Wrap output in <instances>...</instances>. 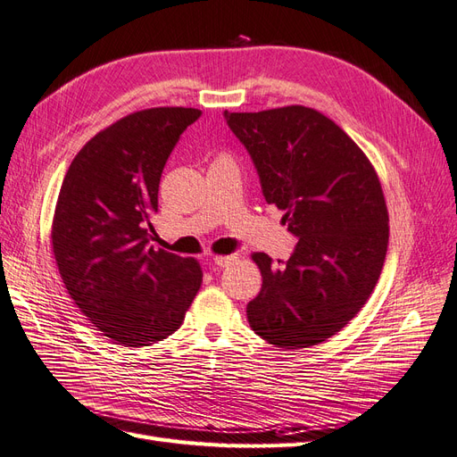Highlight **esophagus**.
Listing matches in <instances>:
<instances>
[{"label":"esophagus","instance_id":"1","mask_svg":"<svg viewBox=\"0 0 457 457\" xmlns=\"http://www.w3.org/2000/svg\"><path fill=\"white\" fill-rule=\"evenodd\" d=\"M232 261H236V255H217V257L212 259V262L217 264V266H221V269H223V266H228Z\"/></svg>","mask_w":457,"mask_h":457}]
</instances>
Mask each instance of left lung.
<instances>
[{"label": "left lung", "instance_id": "left-lung-1", "mask_svg": "<svg viewBox=\"0 0 457 457\" xmlns=\"http://www.w3.org/2000/svg\"><path fill=\"white\" fill-rule=\"evenodd\" d=\"M257 170L262 196L286 212L298 238L286 264L253 261L261 293L247 304L251 328L298 350L337 335L369 301L387 251V208L365 153L316 109L287 105L223 113Z\"/></svg>", "mask_w": 457, "mask_h": 457}]
</instances>
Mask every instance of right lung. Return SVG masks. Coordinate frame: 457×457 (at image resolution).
Instances as JSON below:
<instances>
[{
	"label": "right lung",
	"instance_id": "obj_1",
	"mask_svg": "<svg viewBox=\"0 0 457 457\" xmlns=\"http://www.w3.org/2000/svg\"><path fill=\"white\" fill-rule=\"evenodd\" d=\"M202 112L154 107L117 120L77 153L62 183L53 251L70 296L102 333L139 348L179 328L202 270L149 245L170 153Z\"/></svg>",
	"mask_w": 457,
	"mask_h": 457
}]
</instances>
